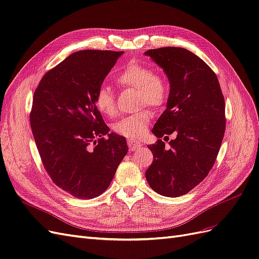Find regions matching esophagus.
<instances>
[{
  "mask_svg": "<svg viewBox=\"0 0 259 259\" xmlns=\"http://www.w3.org/2000/svg\"><path fill=\"white\" fill-rule=\"evenodd\" d=\"M127 146L131 149V150H137V149L142 146L139 142H135V140H128Z\"/></svg>",
  "mask_w": 259,
  "mask_h": 259,
  "instance_id": "esophagus-1",
  "label": "esophagus"
}]
</instances>
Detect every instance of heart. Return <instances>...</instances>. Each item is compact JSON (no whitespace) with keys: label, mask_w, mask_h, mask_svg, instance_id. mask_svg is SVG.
<instances>
[{"label":"heart","mask_w":259,"mask_h":259,"mask_svg":"<svg viewBox=\"0 0 259 259\" xmlns=\"http://www.w3.org/2000/svg\"><path fill=\"white\" fill-rule=\"evenodd\" d=\"M121 88H131L138 91V105L161 107L168 97V84L162 75L156 74L154 70L139 62H131L119 73L115 79ZM95 105L98 110L106 115L116 113L115 97L113 91L107 85H101L95 94ZM152 112L143 110L135 114L122 117L117 121L113 130L121 136L135 140L142 137L150 120Z\"/></svg>","instance_id":"b5f03b06"}]
</instances>
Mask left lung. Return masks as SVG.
I'll return each mask as SVG.
<instances>
[{
  "label": "left lung",
  "instance_id": "left-lung-1",
  "mask_svg": "<svg viewBox=\"0 0 259 259\" xmlns=\"http://www.w3.org/2000/svg\"><path fill=\"white\" fill-rule=\"evenodd\" d=\"M168 77L166 109L154 124L160 138L149 149L153 161L146 170L152 189L164 197L176 198L197 187L213 167L226 128L225 99L215 72L190 51L182 48L149 50ZM166 147L160 138L168 139Z\"/></svg>",
  "mask_w": 259,
  "mask_h": 259
}]
</instances>
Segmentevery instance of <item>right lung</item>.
Instances as JSON below:
<instances>
[{"label":"right lung","instance_id":"right-lung-1","mask_svg":"<svg viewBox=\"0 0 259 259\" xmlns=\"http://www.w3.org/2000/svg\"><path fill=\"white\" fill-rule=\"evenodd\" d=\"M124 52L79 51L38 83L30 123L53 183L77 199L107 190L127 153L125 137L109 133L95 94Z\"/></svg>","mask_w":259,"mask_h":259}]
</instances>
